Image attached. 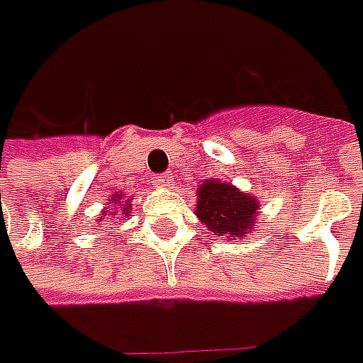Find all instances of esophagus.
Returning a JSON list of instances; mask_svg holds the SVG:
<instances>
[{
    "instance_id": "esophagus-1",
    "label": "esophagus",
    "mask_w": 363,
    "mask_h": 363,
    "mask_svg": "<svg viewBox=\"0 0 363 363\" xmlns=\"http://www.w3.org/2000/svg\"><path fill=\"white\" fill-rule=\"evenodd\" d=\"M174 182V175L172 174H161L153 179V188H169Z\"/></svg>"
}]
</instances>
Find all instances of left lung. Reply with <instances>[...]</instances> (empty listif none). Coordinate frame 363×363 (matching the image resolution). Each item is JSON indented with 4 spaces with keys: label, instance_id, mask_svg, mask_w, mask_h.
<instances>
[{
    "label": "left lung",
    "instance_id": "left-lung-1",
    "mask_svg": "<svg viewBox=\"0 0 363 363\" xmlns=\"http://www.w3.org/2000/svg\"><path fill=\"white\" fill-rule=\"evenodd\" d=\"M196 216L220 238H246L257 228L260 203L252 194H244L228 182L210 179L198 186Z\"/></svg>",
    "mask_w": 363,
    "mask_h": 363
}]
</instances>
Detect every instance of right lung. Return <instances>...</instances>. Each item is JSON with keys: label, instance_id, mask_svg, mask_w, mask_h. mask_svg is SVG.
<instances>
[{"label": "right lung", "instance_id": "1", "mask_svg": "<svg viewBox=\"0 0 363 363\" xmlns=\"http://www.w3.org/2000/svg\"><path fill=\"white\" fill-rule=\"evenodd\" d=\"M108 203H111V210H108V208H103V214H101V218H99L96 222H103V220H106L108 216L115 218L117 216V212H119V216H129V214H131V202L125 200V191L115 194Z\"/></svg>", "mask_w": 363, "mask_h": 363}]
</instances>
